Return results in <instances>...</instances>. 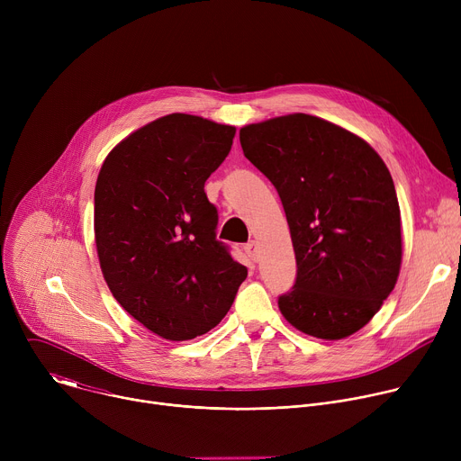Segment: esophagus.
<instances>
[{"label":"esophagus","mask_w":461,"mask_h":461,"mask_svg":"<svg viewBox=\"0 0 461 461\" xmlns=\"http://www.w3.org/2000/svg\"><path fill=\"white\" fill-rule=\"evenodd\" d=\"M244 251L248 253V257L255 262L257 258H258V244L255 242V240H251V242H248L246 246H244Z\"/></svg>","instance_id":"34e87169"}]
</instances>
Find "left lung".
I'll list each match as a JSON object with an SVG mask.
<instances>
[{
    "mask_svg": "<svg viewBox=\"0 0 461 461\" xmlns=\"http://www.w3.org/2000/svg\"><path fill=\"white\" fill-rule=\"evenodd\" d=\"M244 157L276 185L297 260L279 310L299 332L338 341L379 312L400 277L396 187L361 137L294 113L240 129Z\"/></svg>",
    "mask_w": 461,
    "mask_h": 461,
    "instance_id": "1",
    "label": "left lung"
}]
</instances>
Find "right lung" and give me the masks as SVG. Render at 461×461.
Returning <instances> with one entry per match:
<instances>
[{"instance_id":"1","label":"right lung","mask_w":461,"mask_h":461,"mask_svg":"<svg viewBox=\"0 0 461 461\" xmlns=\"http://www.w3.org/2000/svg\"><path fill=\"white\" fill-rule=\"evenodd\" d=\"M233 137V125L173 113L116 144L98 173L104 279L129 315L169 341L215 328L248 276L215 239L217 208L204 191Z\"/></svg>"}]
</instances>
